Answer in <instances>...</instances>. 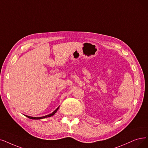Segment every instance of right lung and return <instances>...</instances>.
<instances>
[{"label": "right lung", "instance_id": "add662e5", "mask_svg": "<svg viewBox=\"0 0 148 148\" xmlns=\"http://www.w3.org/2000/svg\"><path fill=\"white\" fill-rule=\"evenodd\" d=\"M59 108H60V107H58L53 112H52V113H51V114L47 115L44 116H41V117H32V116H28V115H25V116H26L27 117H28V119H33V120H40V119H44V118H47V117H50V116H53V115L56 113V112H57V110H58Z\"/></svg>", "mask_w": 148, "mask_h": 148}]
</instances>
